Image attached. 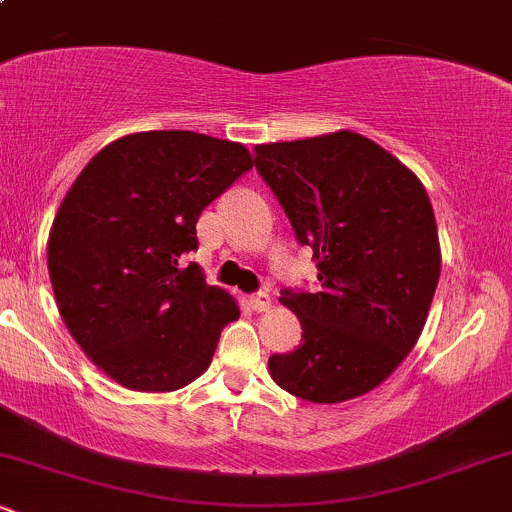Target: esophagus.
<instances>
[{"label": "esophagus", "mask_w": 512, "mask_h": 512, "mask_svg": "<svg viewBox=\"0 0 512 512\" xmlns=\"http://www.w3.org/2000/svg\"><path fill=\"white\" fill-rule=\"evenodd\" d=\"M250 305H252V310H257V313H264V310L272 308V296H269L267 291L252 293V296H250Z\"/></svg>", "instance_id": "1"}]
</instances>
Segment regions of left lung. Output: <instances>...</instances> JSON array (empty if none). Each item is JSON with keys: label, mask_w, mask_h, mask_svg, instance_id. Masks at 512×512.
<instances>
[{"label": "left lung", "mask_w": 512, "mask_h": 512, "mask_svg": "<svg viewBox=\"0 0 512 512\" xmlns=\"http://www.w3.org/2000/svg\"><path fill=\"white\" fill-rule=\"evenodd\" d=\"M255 166L313 248L320 289L281 291L301 344L269 356L274 383L315 404L366 395L426 325L440 276L436 216L411 170L361 134L255 146Z\"/></svg>", "instance_id": "8db88e82"}]
</instances>
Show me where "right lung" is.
Wrapping results in <instances>:
<instances>
[{
	"label": "right lung",
	"instance_id": "1",
	"mask_svg": "<svg viewBox=\"0 0 512 512\" xmlns=\"http://www.w3.org/2000/svg\"><path fill=\"white\" fill-rule=\"evenodd\" d=\"M243 144L185 129L137 132L98 151L48 240L57 308L84 354L122 387L170 392L209 368L236 301L195 262L204 207L252 168Z\"/></svg>",
	"mask_w": 512,
	"mask_h": 512
}]
</instances>
